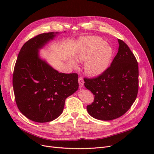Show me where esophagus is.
Masks as SVG:
<instances>
[{
    "label": "esophagus",
    "mask_w": 154,
    "mask_h": 154,
    "mask_svg": "<svg viewBox=\"0 0 154 154\" xmlns=\"http://www.w3.org/2000/svg\"><path fill=\"white\" fill-rule=\"evenodd\" d=\"M78 81H79V87H80V88L82 87H83V85H84V83L83 79H82V77H79V80H78Z\"/></svg>",
    "instance_id": "1"
}]
</instances>
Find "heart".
I'll return each instance as SVG.
<instances>
[{
    "label": "heart",
    "mask_w": 154,
    "mask_h": 154,
    "mask_svg": "<svg viewBox=\"0 0 154 154\" xmlns=\"http://www.w3.org/2000/svg\"><path fill=\"white\" fill-rule=\"evenodd\" d=\"M113 56L112 47L99 37H85L78 42L75 59L78 62H85V72L91 77L103 74L109 67ZM67 62L71 67H77L75 60L70 59Z\"/></svg>",
    "instance_id": "b5f03b06"
}]
</instances>
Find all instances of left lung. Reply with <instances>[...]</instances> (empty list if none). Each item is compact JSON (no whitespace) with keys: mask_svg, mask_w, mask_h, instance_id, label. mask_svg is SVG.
<instances>
[{"mask_svg":"<svg viewBox=\"0 0 154 154\" xmlns=\"http://www.w3.org/2000/svg\"><path fill=\"white\" fill-rule=\"evenodd\" d=\"M119 51L110 67L94 79H84L94 101L87 106L92 117L111 120L123 116L135 102L139 89L138 63L128 45L118 39Z\"/></svg>","mask_w":154,"mask_h":154,"instance_id":"left-lung-1","label":"left lung"}]
</instances>
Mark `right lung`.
Returning <instances> with one entry per match:
<instances>
[{"label":"right lung","mask_w":154,"mask_h":154,"mask_svg":"<svg viewBox=\"0 0 154 154\" xmlns=\"http://www.w3.org/2000/svg\"><path fill=\"white\" fill-rule=\"evenodd\" d=\"M59 32L39 34L23 44L13 74V88L18 109L29 119L44 123L62 114L65 100L79 88L77 74L55 70L40 57L39 50Z\"/></svg>","instance_id":"obj_1"}]
</instances>
